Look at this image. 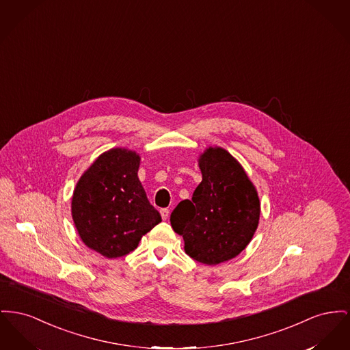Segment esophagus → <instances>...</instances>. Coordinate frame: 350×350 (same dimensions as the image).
Here are the masks:
<instances>
[{"label": "esophagus", "mask_w": 350, "mask_h": 350, "mask_svg": "<svg viewBox=\"0 0 350 350\" xmlns=\"http://www.w3.org/2000/svg\"><path fill=\"white\" fill-rule=\"evenodd\" d=\"M160 213H161V217H163V219L166 221V219L169 218V213H170V210H169V208H161V210H160Z\"/></svg>", "instance_id": "1"}]
</instances>
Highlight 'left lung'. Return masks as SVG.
<instances>
[{
    "label": "left lung",
    "instance_id": "1",
    "mask_svg": "<svg viewBox=\"0 0 350 350\" xmlns=\"http://www.w3.org/2000/svg\"><path fill=\"white\" fill-rule=\"evenodd\" d=\"M202 181L191 200L172 211L173 230L183 235L186 254L204 265L239 255L259 224L258 193L241 164L222 148H208L200 159Z\"/></svg>",
    "mask_w": 350,
    "mask_h": 350
}]
</instances>
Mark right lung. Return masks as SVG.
Masks as SVG:
<instances>
[{"label":"right lung","instance_id":"1","mask_svg":"<svg viewBox=\"0 0 350 350\" xmlns=\"http://www.w3.org/2000/svg\"><path fill=\"white\" fill-rule=\"evenodd\" d=\"M139 165L135 152L111 149L84 172L74 190L77 230L85 246L105 258L129 254L161 222L137 177Z\"/></svg>","mask_w":350,"mask_h":350}]
</instances>
